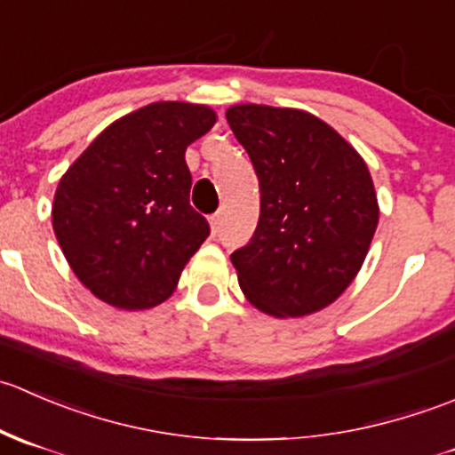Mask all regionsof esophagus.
<instances>
[{
  "mask_svg": "<svg viewBox=\"0 0 455 455\" xmlns=\"http://www.w3.org/2000/svg\"><path fill=\"white\" fill-rule=\"evenodd\" d=\"M220 222H222V215H220V213H213V215H211V218H209L211 231H213V235L220 231Z\"/></svg>",
  "mask_w": 455,
  "mask_h": 455,
  "instance_id": "obj_1",
  "label": "esophagus"
}]
</instances>
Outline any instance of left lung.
<instances>
[{
    "label": "left lung",
    "mask_w": 455,
    "mask_h": 455,
    "mask_svg": "<svg viewBox=\"0 0 455 455\" xmlns=\"http://www.w3.org/2000/svg\"><path fill=\"white\" fill-rule=\"evenodd\" d=\"M227 121L259 180V222L231 255L257 310L304 316L332 304L368 255L379 202L359 151L304 109L233 105Z\"/></svg>",
    "instance_id": "1"
}]
</instances>
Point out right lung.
<instances>
[{
  "label": "right lung",
  "instance_id": "right-lung-1",
  "mask_svg": "<svg viewBox=\"0 0 455 455\" xmlns=\"http://www.w3.org/2000/svg\"><path fill=\"white\" fill-rule=\"evenodd\" d=\"M206 105L160 100L105 127L59 180L52 228L79 282L105 304L145 310L176 291L209 237L189 204L187 147L215 125Z\"/></svg>",
  "mask_w": 455,
  "mask_h": 455
}]
</instances>
